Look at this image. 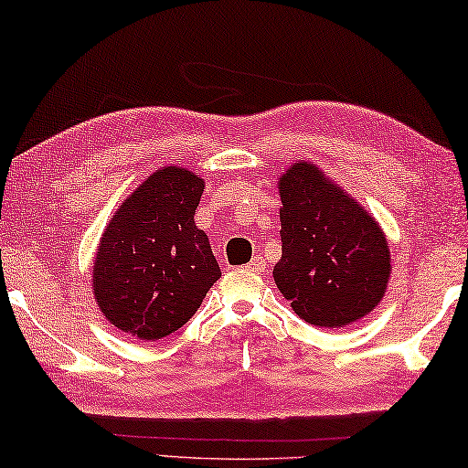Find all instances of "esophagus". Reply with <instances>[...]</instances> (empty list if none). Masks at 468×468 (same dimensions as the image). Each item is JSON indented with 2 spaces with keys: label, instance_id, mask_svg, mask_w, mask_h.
I'll list each match as a JSON object with an SVG mask.
<instances>
[{
  "label": "esophagus",
  "instance_id": "obj_1",
  "mask_svg": "<svg viewBox=\"0 0 468 468\" xmlns=\"http://www.w3.org/2000/svg\"><path fill=\"white\" fill-rule=\"evenodd\" d=\"M247 269L249 271H255V273H259V271H263L265 269V259L261 257V255H257V257H252L250 259V263L247 265Z\"/></svg>",
  "mask_w": 468,
  "mask_h": 468
}]
</instances>
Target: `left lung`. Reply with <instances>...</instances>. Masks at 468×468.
<instances>
[{
  "label": "left lung",
  "mask_w": 468,
  "mask_h": 468,
  "mask_svg": "<svg viewBox=\"0 0 468 468\" xmlns=\"http://www.w3.org/2000/svg\"><path fill=\"white\" fill-rule=\"evenodd\" d=\"M282 259L277 288L321 329L359 321L380 304L390 277L387 236L370 213L310 162L280 178Z\"/></svg>",
  "instance_id": "1"
}]
</instances>
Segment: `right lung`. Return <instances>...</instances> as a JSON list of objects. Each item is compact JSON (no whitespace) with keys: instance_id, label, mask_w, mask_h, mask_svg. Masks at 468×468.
I'll list each match as a JSON object with an SVG mask.
<instances>
[{"instance_id":"right-lung-1","label":"right lung","mask_w":468,"mask_h":468,"mask_svg":"<svg viewBox=\"0 0 468 468\" xmlns=\"http://www.w3.org/2000/svg\"><path fill=\"white\" fill-rule=\"evenodd\" d=\"M203 178L180 166L155 170L114 211L98 247L92 290L106 321L142 341L178 331L221 271L195 226Z\"/></svg>"}]
</instances>
